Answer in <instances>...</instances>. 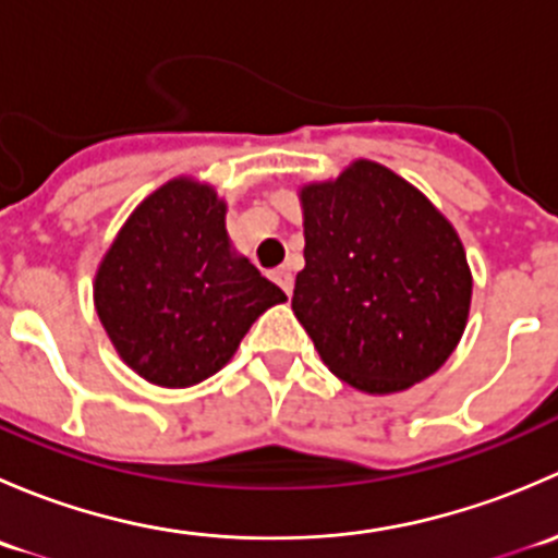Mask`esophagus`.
<instances>
[{"label":"esophagus","mask_w":558,"mask_h":558,"mask_svg":"<svg viewBox=\"0 0 558 558\" xmlns=\"http://www.w3.org/2000/svg\"><path fill=\"white\" fill-rule=\"evenodd\" d=\"M272 280L280 286V289L286 291V294H291V291H294V275H291L289 267H278V269H275Z\"/></svg>","instance_id":"esophagus-1"}]
</instances>
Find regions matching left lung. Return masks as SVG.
I'll return each instance as SVG.
<instances>
[{
	"label": "left lung",
	"mask_w": 558,
	"mask_h": 558,
	"mask_svg": "<svg viewBox=\"0 0 558 558\" xmlns=\"http://www.w3.org/2000/svg\"><path fill=\"white\" fill-rule=\"evenodd\" d=\"M305 269L291 311L320 362L367 393L421 384L464 335L472 272L446 216L384 165L359 159L300 191Z\"/></svg>",
	"instance_id": "8db88e82"
}]
</instances>
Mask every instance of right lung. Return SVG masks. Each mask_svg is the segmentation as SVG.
Wrapping results in <instances>:
<instances>
[{"label":"right lung","instance_id":"1","mask_svg":"<svg viewBox=\"0 0 558 558\" xmlns=\"http://www.w3.org/2000/svg\"><path fill=\"white\" fill-rule=\"evenodd\" d=\"M286 294L227 234V202L194 178L145 196L107 247L94 305L118 356L148 384L216 375L253 320Z\"/></svg>","mask_w":558,"mask_h":558}]
</instances>
